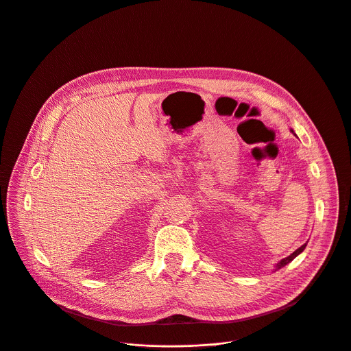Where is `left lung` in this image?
<instances>
[{
  "mask_svg": "<svg viewBox=\"0 0 351 351\" xmlns=\"http://www.w3.org/2000/svg\"><path fill=\"white\" fill-rule=\"evenodd\" d=\"M291 132H293V130H291ZM306 245H307V244H303V245H302V247H298V248H297V250H295V252H294V253H293V254H290V256H289V257H286V258H283V260H280V261H279V263H278V264H276V269H280V268H282V267H285V265H287V264H289V263H290V261H293V260H294V258H295V257H297V256H298V254H300V253H303V250H304V248H306Z\"/></svg>",
  "mask_w": 351,
  "mask_h": 351,
  "instance_id": "left-lung-1",
  "label": "left lung"
}]
</instances>
